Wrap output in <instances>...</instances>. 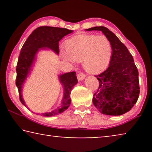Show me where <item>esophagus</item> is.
<instances>
[{
    "instance_id": "1",
    "label": "esophagus",
    "mask_w": 152,
    "mask_h": 152,
    "mask_svg": "<svg viewBox=\"0 0 152 152\" xmlns=\"http://www.w3.org/2000/svg\"><path fill=\"white\" fill-rule=\"evenodd\" d=\"M85 77H86V75L83 73H79L78 74V76H77V78H78V80L79 81L84 80V78H85Z\"/></svg>"
}]
</instances>
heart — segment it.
Segmentation results:
<instances>
[{"instance_id": "b5f03b06", "label": "heart", "mask_w": 152, "mask_h": 152, "mask_svg": "<svg viewBox=\"0 0 152 152\" xmlns=\"http://www.w3.org/2000/svg\"><path fill=\"white\" fill-rule=\"evenodd\" d=\"M65 51L60 52L64 61L75 65L82 61L86 72L99 74L108 68L112 56V45L105 35L82 34L65 42Z\"/></svg>"}]
</instances>
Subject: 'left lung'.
I'll return each mask as SVG.
<instances>
[{
  "mask_svg": "<svg viewBox=\"0 0 152 152\" xmlns=\"http://www.w3.org/2000/svg\"><path fill=\"white\" fill-rule=\"evenodd\" d=\"M86 31H101L112 45L109 66L96 76L99 86L92 102L100 113L107 115H121L132 109L140 94L139 73L133 56L127 47L108 28L94 27Z\"/></svg>",
  "mask_w": 152,
  "mask_h": 152,
  "instance_id": "1",
  "label": "left lung"
}]
</instances>
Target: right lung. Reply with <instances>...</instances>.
Wrapping results in <instances>:
<instances>
[{"label":"right lung","instance_id":"obj_1","mask_svg":"<svg viewBox=\"0 0 152 152\" xmlns=\"http://www.w3.org/2000/svg\"><path fill=\"white\" fill-rule=\"evenodd\" d=\"M72 30L66 28L42 26L37 28L25 41L20 50L16 68V86L21 103L27 107L22 96V88L24 82L29 74L33 64L36 60V54L39 49L48 48L59 53V42L66 35L72 33ZM75 72H71L60 75L59 80L64 87V97L60 107L50 113H43V116L50 117L58 115L68 109L71 103L70 93L73 87L78 83ZM29 109V108H27Z\"/></svg>","mask_w":152,"mask_h":152}]
</instances>
